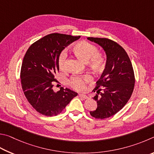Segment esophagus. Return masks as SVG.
<instances>
[{
	"label": "esophagus",
	"mask_w": 154,
	"mask_h": 154,
	"mask_svg": "<svg viewBox=\"0 0 154 154\" xmlns=\"http://www.w3.org/2000/svg\"><path fill=\"white\" fill-rule=\"evenodd\" d=\"M79 97H80L81 98H83L85 99H88V97L87 95H83V94H79Z\"/></svg>",
	"instance_id": "esophagus-1"
}]
</instances>
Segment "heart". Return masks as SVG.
<instances>
[{
  "instance_id": "heart-1",
  "label": "heart",
  "mask_w": 154,
  "mask_h": 154,
  "mask_svg": "<svg viewBox=\"0 0 154 154\" xmlns=\"http://www.w3.org/2000/svg\"><path fill=\"white\" fill-rule=\"evenodd\" d=\"M74 51L78 57L86 62L97 72L101 71L106 63V59L103 54L97 53L98 49L95 45L91 43L82 41L78 42L74 47ZM67 53L62 51L58 57V66L62 71L66 69ZM92 77L90 74L83 75H74L69 80V85L78 91L85 89L86 84L91 81Z\"/></svg>"
}]
</instances>
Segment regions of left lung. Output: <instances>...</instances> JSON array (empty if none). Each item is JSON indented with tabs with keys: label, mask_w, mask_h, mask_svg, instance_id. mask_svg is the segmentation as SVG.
<instances>
[{
	"label": "left lung",
	"mask_w": 154,
	"mask_h": 154,
	"mask_svg": "<svg viewBox=\"0 0 154 154\" xmlns=\"http://www.w3.org/2000/svg\"><path fill=\"white\" fill-rule=\"evenodd\" d=\"M87 39L101 46L107 56L106 67L93 89L97 93L93 98L97 108L90 112L93 117L102 120L123 108L133 92L135 79L130 58L120 45L106 38Z\"/></svg>",
	"instance_id": "left-lung-1"
}]
</instances>
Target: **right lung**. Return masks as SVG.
Listing matches in <instances>:
<instances>
[{
  "label": "right lung",
  "instance_id": "obj_1",
  "mask_svg": "<svg viewBox=\"0 0 154 154\" xmlns=\"http://www.w3.org/2000/svg\"><path fill=\"white\" fill-rule=\"evenodd\" d=\"M79 36L53 33L34 42L27 51L21 67V83L24 95L38 112L47 116L60 114L78 93L69 88L53 91L59 72L58 57L65 47Z\"/></svg>",
  "mask_w": 154,
  "mask_h": 154
}]
</instances>
